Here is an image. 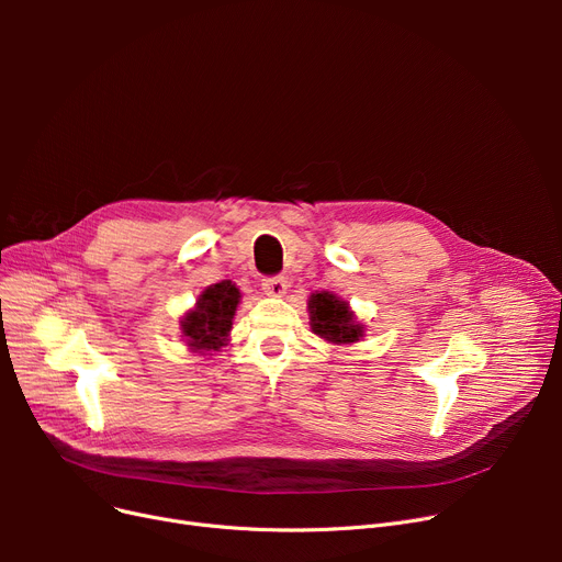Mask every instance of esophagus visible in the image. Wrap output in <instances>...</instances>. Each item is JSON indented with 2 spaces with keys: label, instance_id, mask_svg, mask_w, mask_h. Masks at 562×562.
Here are the masks:
<instances>
[{
  "label": "esophagus",
  "instance_id": "1",
  "mask_svg": "<svg viewBox=\"0 0 562 562\" xmlns=\"http://www.w3.org/2000/svg\"><path fill=\"white\" fill-rule=\"evenodd\" d=\"M286 280L282 278V276H273V278H263L261 280V289L269 293V296H276V299H280V296H284L286 293Z\"/></svg>",
  "mask_w": 562,
  "mask_h": 562
}]
</instances>
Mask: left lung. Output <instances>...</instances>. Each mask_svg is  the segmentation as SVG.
I'll use <instances>...</instances> for the list:
<instances>
[{
	"label": "left lung",
	"instance_id": "8db88e82",
	"mask_svg": "<svg viewBox=\"0 0 562 562\" xmlns=\"http://www.w3.org/2000/svg\"><path fill=\"white\" fill-rule=\"evenodd\" d=\"M312 333L333 344H352L362 337V326L352 318L348 303L328 291L312 293L310 299Z\"/></svg>",
	"mask_w": 562,
	"mask_h": 562
}]
</instances>
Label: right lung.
Listing matches in <instances>:
<instances>
[{"label": "right lung", "instance_id": "1", "mask_svg": "<svg viewBox=\"0 0 562 562\" xmlns=\"http://www.w3.org/2000/svg\"><path fill=\"white\" fill-rule=\"evenodd\" d=\"M239 299V289L229 280L206 286L195 310L182 321V333L189 337V344L200 350H218L225 346Z\"/></svg>", "mask_w": 562, "mask_h": 562}]
</instances>
